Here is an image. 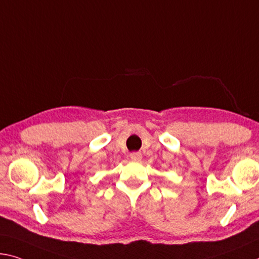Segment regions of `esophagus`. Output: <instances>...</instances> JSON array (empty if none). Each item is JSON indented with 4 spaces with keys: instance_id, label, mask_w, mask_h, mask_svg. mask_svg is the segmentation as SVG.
<instances>
[{
    "instance_id": "1",
    "label": "esophagus",
    "mask_w": 259,
    "mask_h": 259,
    "mask_svg": "<svg viewBox=\"0 0 259 259\" xmlns=\"http://www.w3.org/2000/svg\"><path fill=\"white\" fill-rule=\"evenodd\" d=\"M130 159L133 161H141L142 160V154L139 152H134V153L130 154Z\"/></svg>"
}]
</instances>
